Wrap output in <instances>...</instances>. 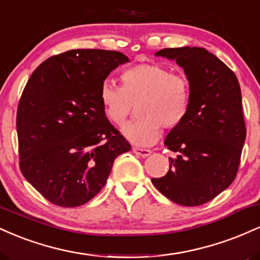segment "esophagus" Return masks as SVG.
Listing matches in <instances>:
<instances>
[{
	"label": "esophagus",
	"mask_w": 260,
	"mask_h": 260,
	"mask_svg": "<svg viewBox=\"0 0 260 260\" xmlns=\"http://www.w3.org/2000/svg\"><path fill=\"white\" fill-rule=\"evenodd\" d=\"M133 153L136 155H138V156H142V157H147L149 155L151 154V151L149 150V149H140V148H133L132 149Z\"/></svg>",
	"instance_id": "obj_1"
}]
</instances>
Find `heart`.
<instances>
[{"label":"heart","mask_w":260,"mask_h":260,"mask_svg":"<svg viewBox=\"0 0 260 260\" xmlns=\"http://www.w3.org/2000/svg\"><path fill=\"white\" fill-rule=\"evenodd\" d=\"M122 86L104 82L100 101L110 122L122 126L137 105L138 120L122 128L126 138L137 145H151L161 128L175 129L186 118L190 104L189 82L166 66L139 63L122 71Z\"/></svg>","instance_id":"obj_1"}]
</instances>
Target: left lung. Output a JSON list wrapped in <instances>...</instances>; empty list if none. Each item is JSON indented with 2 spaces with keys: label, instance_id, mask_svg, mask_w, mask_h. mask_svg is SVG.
<instances>
[{
  "label": "left lung",
  "instance_id": "1",
  "mask_svg": "<svg viewBox=\"0 0 260 260\" xmlns=\"http://www.w3.org/2000/svg\"><path fill=\"white\" fill-rule=\"evenodd\" d=\"M176 59L190 88L189 110L165 145L177 153L170 170L151 182L166 198L197 207L213 201L234 182L246 140L242 96L237 77L203 47L162 49L155 53Z\"/></svg>",
  "mask_w": 260,
  "mask_h": 260
}]
</instances>
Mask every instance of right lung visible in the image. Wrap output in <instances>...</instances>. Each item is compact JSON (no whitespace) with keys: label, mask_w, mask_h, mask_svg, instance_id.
<instances>
[{"label":"right lung","mask_w":260,"mask_h":260,"mask_svg":"<svg viewBox=\"0 0 260 260\" xmlns=\"http://www.w3.org/2000/svg\"><path fill=\"white\" fill-rule=\"evenodd\" d=\"M129 61L109 50H70L44 61L17 110L19 168L52 204H85L105 186L113 161L131 144L107 120L100 88Z\"/></svg>","instance_id":"obj_1"}]
</instances>
